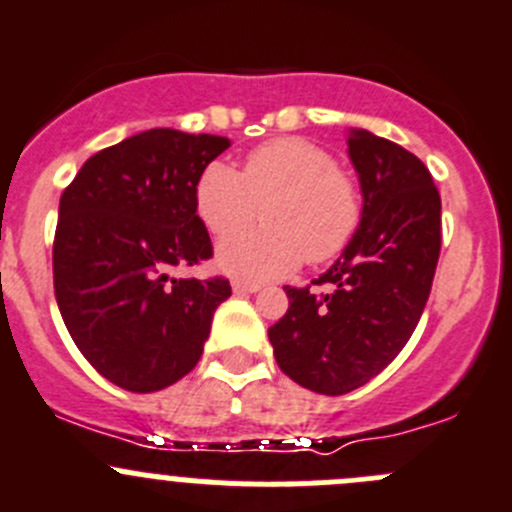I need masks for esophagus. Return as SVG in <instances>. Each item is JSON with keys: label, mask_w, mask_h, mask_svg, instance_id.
<instances>
[{"label": "esophagus", "mask_w": 512, "mask_h": 512, "mask_svg": "<svg viewBox=\"0 0 512 512\" xmlns=\"http://www.w3.org/2000/svg\"><path fill=\"white\" fill-rule=\"evenodd\" d=\"M233 291H238V294H256V291L261 289L259 281H246V279H233Z\"/></svg>", "instance_id": "34e87169"}]
</instances>
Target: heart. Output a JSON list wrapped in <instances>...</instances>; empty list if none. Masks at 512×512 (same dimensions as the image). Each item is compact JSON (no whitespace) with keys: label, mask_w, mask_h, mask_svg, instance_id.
<instances>
[{"label":"heart","mask_w":512,"mask_h":512,"mask_svg":"<svg viewBox=\"0 0 512 512\" xmlns=\"http://www.w3.org/2000/svg\"><path fill=\"white\" fill-rule=\"evenodd\" d=\"M267 208L269 229L233 237ZM196 211L218 246V264L248 279H281L309 259H334L357 233L362 201L354 180L337 168L321 145L279 138L243 160V173L223 160L203 168L196 183Z\"/></svg>","instance_id":"1"}]
</instances>
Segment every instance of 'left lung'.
I'll list each match as a JSON object with an SVG mask.
<instances>
[{
  "instance_id": "obj_1",
  "label": "left lung",
  "mask_w": 512,
  "mask_h": 512,
  "mask_svg": "<svg viewBox=\"0 0 512 512\" xmlns=\"http://www.w3.org/2000/svg\"><path fill=\"white\" fill-rule=\"evenodd\" d=\"M349 158L362 186V221L314 284L291 289L269 329L281 372L311 392L347 394L377 377L410 342L440 259V193L402 145L352 130Z\"/></svg>"
}]
</instances>
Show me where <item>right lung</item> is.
Wrapping results in <instances>:
<instances>
[{"label": "right lung", "instance_id": "right-lung-1", "mask_svg": "<svg viewBox=\"0 0 512 512\" xmlns=\"http://www.w3.org/2000/svg\"><path fill=\"white\" fill-rule=\"evenodd\" d=\"M231 140L155 128L92 155L60 198L55 296L77 349L128 392H158L203 354L228 279H173L211 259L196 183Z\"/></svg>", "mask_w": 512, "mask_h": 512}]
</instances>
